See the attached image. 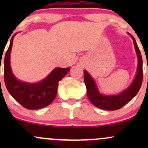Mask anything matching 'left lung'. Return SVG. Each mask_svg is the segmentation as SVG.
I'll return each mask as SVG.
<instances>
[{"instance_id": "obj_1", "label": "left lung", "mask_w": 148, "mask_h": 148, "mask_svg": "<svg viewBox=\"0 0 148 148\" xmlns=\"http://www.w3.org/2000/svg\"><path fill=\"white\" fill-rule=\"evenodd\" d=\"M133 40L135 51L138 59L137 74L133 82L127 89L122 91L117 95H103L98 91L95 82L89 73L84 70V83L86 87V95L89 101L97 107L104 110H117L127 104L138 94L143 82V59L136 41L134 37L129 34Z\"/></svg>"}]
</instances>
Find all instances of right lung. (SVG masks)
Masks as SVG:
<instances>
[{
    "label": "right lung",
    "mask_w": 148,
    "mask_h": 148,
    "mask_svg": "<svg viewBox=\"0 0 148 148\" xmlns=\"http://www.w3.org/2000/svg\"><path fill=\"white\" fill-rule=\"evenodd\" d=\"M10 39L9 47L4 59V80L10 95L28 110H38L49 105L57 94L59 82L69 71L70 68H56L41 82L28 83L18 80L10 65V54L15 35ZM1 66V64H0Z\"/></svg>",
    "instance_id": "1"
}]
</instances>
